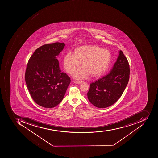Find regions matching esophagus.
<instances>
[{"instance_id": "esophagus-1", "label": "esophagus", "mask_w": 158, "mask_h": 158, "mask_svg": "<svg viewBox=\"0 0 158 158\" xmlns=\"http://www.w3.org/2000/svg\"><path fill=\"white\" fill-rule=\"evenodd\" d=\"M74 83L76 84H80L82 83V81H74Z\"/></svg>"}]
</instances>
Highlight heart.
Returning <instances> with one entry per match:
<instances>
[{"label":"heart","mask_w":158,"mask_h":158,"mask_svg":"<svg viewBox=\"0 0 158 158\" xmlns=\"http://www.w3.org/2000/svg\"><path fill=\"white\" fill-rule=\"evenodd\" d=\"M111 59L109 50L98 46L81 47L75 53L68 52L63 60L64 69L68 73H73L82 62L83 67L77 70L73 76L75 78L85 79L90 74L99 76L108 68Z\"/></svg>","instance_id":"1"}]
</instances>
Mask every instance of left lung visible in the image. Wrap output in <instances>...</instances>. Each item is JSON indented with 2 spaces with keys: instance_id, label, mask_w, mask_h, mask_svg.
Returning a JSON list of instances; mask_svg holds the SVG:
<instances>
[{
  "instance_id": "left-lung-1",
  "label": "left lung",
  "mask_w": 158,
  "mask_h": 158,
  "mask_svg": "<svg viewBox=\"0 0 158 158\" xmlns=\"http://www.w3.org/2000/svg\"><path fill=\"white\" fill-rule=\"evenodd\" d=\"M110 73L90 85L87 98L94 106L105 108L114 104L123 93L129 79L127 60L121 50Z\"/></svg>"
}]
</instances>
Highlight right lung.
Instances as JSON below:
<instances>
[{"instance_id": "obj_1", "label": "right lung", "mask_w": 158, "mask_h": 158, "mask_svg": "<svg viewBox=\"0 0 158 158\" xmlns=\"http://www.w3.org/2000/svg\"><path fill=\"white\" fill-rule=\"evenodd\" d=\"M65 46L59 42L43 45L35 50L28 62L26 85L35 102L44 108L58 105L71 83L69 76L60 69L57 59Z\"/></svg>"}]
</instances>
